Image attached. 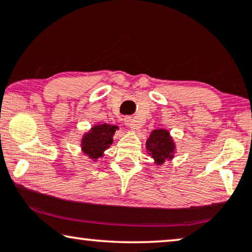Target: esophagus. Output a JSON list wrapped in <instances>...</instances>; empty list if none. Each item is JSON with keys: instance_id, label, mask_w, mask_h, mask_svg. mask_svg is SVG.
I'll return each mask as SVG.
<instances>
[{"instance_id": "1", "label": "esophagus", "mask_w": 252, "mask_h": 252, "mask_svg": "<svg viewBox=\"0 0 252 252\" xmlns=\"http://www.w3.org/2000/svg\"><path fill=\"white\" fill-rule=\"evenodd\" d=\"M124 123H126V126L130 129H138L139 128L138 124H137V121L130 116L124 117Z\"/></svg>"}]
</instances>
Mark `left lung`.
Listing matches in <instances>:
<instances>
[{
	"mask_svg": "<svg viewBox=\"0 0 252 252\" xmlns=\"http://www.w3.org/2000/svg\"><path fill=\"white\" fill-rule=\"evenodd\" d=\"M175 149V142L166 129H154L146 140L147 153L152 157L156 165H162L165 161L172 160Z\"/></svg>",
	"mask_w": 252,
	"mask_h": 252,
	"instance_id": "left-lung-1",
	"label": "left lung"
}]
</instances>
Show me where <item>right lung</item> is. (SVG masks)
I'll use <instances>...</instances> for the list:
<instances>
[{
  "instance_id": "add662e5",
  "label": "right lung",
  "mask_w": 252,
  "mask_h": 252,
  "mask_svg": "<svg viewBox=\"0 0 252 252\" xmlns=\"http://www.w3.org/2000/svg\"><path fill=\"white\" fill-rule=\"evenodd\" d=\"M119 126L112 124H94L90 131L85 132L80 140V147L89 159L96 161L103 157L105 151L113 144V136Z\"/></svg>"
}]
</instances>
